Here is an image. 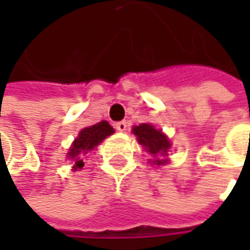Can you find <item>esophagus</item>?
Wrapping results in <instances>:
<instances>
[{
	"label": "esophagus",
	"instance_id": "1",
	"mask_svg": "<svg viewBox=\"0 0 250 250\" xmlns=\"http://www.w3.org/2000/svg\"><path fill=\"white\" fill-rule=\"evenodd\" d=\"M114 126H115V129L120 130V132H125L126 128H128V125H126V122H125V121H120V122H117Z\"/></svg>",
	"mask_w": 250,
	"mask_h": 250
}]
</instances>
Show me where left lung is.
Returning a JSON list of instances; mask_svg holds the SVG:
<instances>
[{"mask_svg":"<svg viewBox=\"0 0 250 250\" xmlns=\"http://www.w3.org/2000/svg\"><path fill=\"white\" fill-rule=\"evenodd\" d=\"M133 133L136 135L138 142L145 147V150L154 156V157H160V156H166L168 149H169V140L164 133H161V130H157L153 125L150 124H140L139 126L133 128ZM163 163H166L164 160H156V164L161 166Z\"/></svg>","mask_w":250,"mask_h":250,"instance_id":"obj_1","label":"left lung"}]
</instances>
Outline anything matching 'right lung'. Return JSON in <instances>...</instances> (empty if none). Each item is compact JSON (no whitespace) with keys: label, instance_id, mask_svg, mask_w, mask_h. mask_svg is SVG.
Returning a JSON list of instances; mask_svg holds the SVG:
<instances>
[{"label":"right lung","instance_id":"right-lung-1","mask_svg":"<svg viewBox=\"0 0 250 250\" xmlns=\"http://www.w3.org/2000/svg\"><path fill=\"white\" fill-rule=\"evenodd\" d=\"M111 133H114V129L107 121H101L99 124L84 128L81 130L79 136L75 139L72 147L69 149L68 157L75 161V169H81L84 166L83 157L94 150L97 145H100L103 140L107 136H110Z\"/></svg>","mask_w":250,"mask_h":250}]
</instances>
